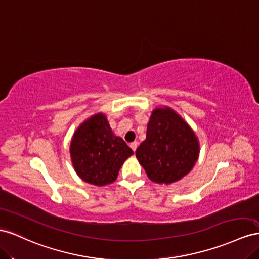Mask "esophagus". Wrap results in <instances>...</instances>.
Instances as JSON below:
<instances>
[{
	"label": "esophagus",
	"mask_w": 259,
	"mask_h": 259,
	"mask_svg": "<svg viewBox=\"0 0 259 259\" xmlns=\"http://www.w3.org/2000/svg\"><path fill=\"white\" fill-rule=\"evenodd\" d=\"M130 147L132 149V151L134 152H136V150H137V147H138V142L137 141H135V142H132V143H130Z\"/></svg>",
	"instance_id": "34e87169"
}]
</instances>
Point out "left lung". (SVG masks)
<instances>
[{
  "mask_svg": "<svg viewBox=\"0 0 259 259\" xmlns=\"http://www.w3.org/2000/svg\"><path fill=\"white\" fill-rule=\"evenodd\" d=\"M198 153L193 130L175 110L164 107L153 110L136 156L153 182L169 184L191 171Z\"/></svg>",
  "mask_w": 259,
  "mask_h": 259,
  "instance_id": "left-lung-1",
  "label": "left lung"
}]
</instances>
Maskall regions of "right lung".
I'll list each match as a JSON object with an SVG mask.
<instances>
[{
  "instance_id": "1",
  "label": "right lung",
  "mask_w": 259,
  "mask_h": 259,
  "mask_svg": "<svg viewBox=\"0 0 259 259\" xmlns=\"http://www.w3.org/2000/svg\"><path fill=\"white\" fill-rule=\"evenodd\" d=\"M132 154L127 143L113 134L102 113L81 123L70 143L71 161L77 175L99 187L114 182L123 161Z\"/></svg>"
}]
</instances>
